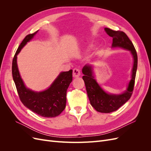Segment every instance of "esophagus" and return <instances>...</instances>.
<instances>
[{"label":"esophagus","instance_id":"1","mask_svg":"<svg viewBox=\"0 0 151 151\" xmlns=\"http://www.w3.org/2000/svg\"><path fill=\"white\" fill-rule=\"evenodd\" d=\"M81 76V70L79 69V68H74L73 70V77H78Z\"/></svg>","mask_w":151,"mask_h":151}]
</instances>
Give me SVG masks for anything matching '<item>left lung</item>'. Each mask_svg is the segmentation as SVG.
<instances>
[{
    "label": "left lung",
    "instance_id": "8db88e82",
    "mask_svg": "<svg viewBox=\"0 0 151 151\" xmlns=\"http://www.w3.org/2000/svg\"><path fill=\"white\" fill-rule=\"evenodd\" d=\"M104 30L113 38L112 47H120L129 50L134 57L132 79L127 91L121 94H108L104 91L94 78L91 65H86L82 70L84 74L83 79L91 104L97 111L108 113L117 110L130 98L133 93L137 68V54L133 43L124 32L113 31L108 28H105Z\"/></svg>",
    "mask_w": 151,
    "mask_h": 151
}]
</instances>
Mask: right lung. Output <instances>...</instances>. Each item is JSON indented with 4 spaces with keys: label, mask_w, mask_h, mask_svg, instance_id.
I'll return each mask as SVG.
<instances>
[{
    "label": "right lung",
    "mask_w": 151,
    "mask_h": 151,
    "mask_svg": "<svg viewBox=\"0 0 151 151\" xmlns=\"http://www.w3.org/2000/svg\"><path fill=\"white\" fill-rule=\"evenodd\" d=\"M37 32L27 35L18 47L12 60V77L20 100L26 107L41 116L55 117L65 108L67 90L72 81V70L61 72L47 89L35 92L26 88L17 68V54Z\"/></svg>",
    "instance_id": "add662e5"
}]
</instances>
